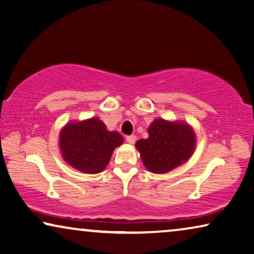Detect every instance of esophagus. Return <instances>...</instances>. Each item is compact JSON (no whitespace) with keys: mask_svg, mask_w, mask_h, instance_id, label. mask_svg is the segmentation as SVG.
<instances>
[{"mask_svg":"<svg viewBox=\"0 0 254 254\" xmlns=\"http://www.w3.org/2000/svg\"><path fill=\"white\" fill-rule=\"evenodd\" d=\"M135 140H137V137H135V135H128V137H127V141L130 143V145L134 143Z\"/></svg>","mask_w":254,"mask_h":254,"instance_id":"34e87169","label":"esophagus"}]
</instances>
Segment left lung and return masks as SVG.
<instances>
[{
    "instance_id": "8db88e82",
    "label": "left lung",
    "mask_w": 254,
    "mask_h": 254,
    "mask_svg": "<svg viewBox=\"0 0 254 254\" xmlns=\"http://www.w3.org/2000/svg\"><path fill=\"white\" fill-rule=\"evenodd\" d=\"M148 134L135 142V148L151 173L172 171L186 163L195 151V131L186 122L156 119L149 126Z\"/></svg>"
}]
</instances>
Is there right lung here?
<instances>
[{
	"instance_id": "add662e5",
	"label": "right lung",
	"mask_w": 254,
	"mask_h": 254,
	"mask_svg": "<svg viewBox=\"0 0 254 254\" xmlns=\"http://www.w3.org/2000/svg\"><path fill=\"white\" fill-rule=\"evenodd\" d=\"M124 141L117 131H109L98 117L69 121L59 133L64 161L82 173L96 175L108 165L113 151Z\"/></svg>"
}]
</instances>
